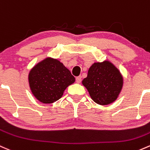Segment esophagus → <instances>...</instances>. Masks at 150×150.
Masks as SVG:
<instances>
[{"label":"esophagus","instance_id":"1","mask_svg":"<svg viewBox=\"0 0 150 150\" xmlns=\"http://www.w3.org/2000/svg\"><path fill=\"white\" fill-rule=\"evenodd\" d=\"M82 81V78L81 76H78L76 78V83H80Z\"/></svg>","mask_w":150,"mask_h":150}]
</instances>
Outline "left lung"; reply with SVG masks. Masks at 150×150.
<instances>
[{"label": "left lung", "instance_id": "1", "mask_svg": "<svg viewBox=\"0 0 150 150\" xmlns=\"http://www.w3.org/2000/svg\"><path fill=\"white\" fill-rule=\"evenodd\" d=\"M124 83L122 73L110 60L94 62L82 84L97 104L108 105L114 103L120 94Z\"/></svg>", "mask_w": 150, "mask_h": 150}]
</instances>
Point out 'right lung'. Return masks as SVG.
<instances>
[{"mask_svg":"<svg viewBox=\"0 0 150 150\" xmlns=\"http://www.w3.org/2000/svg\"><path fill=\"white\" fill-rule=\"evenodd\" d=\"M75 78L63 63L47 57L34 65L28 73V84L33 96L40 103L50 104L58 100Z\"/></svg>","mask_w":150,"mask_h":150,"instance_id":"1","label":"right lung"}]
</instances>
